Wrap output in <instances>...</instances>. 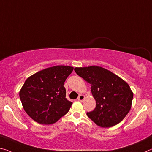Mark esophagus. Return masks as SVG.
Wrapping results in <instances>:
<instances>
[{
    "mask_svg": "<svg viewBox=\"0 0 152 152\" xmlns=\"http://www.w3.org/2000/svg\"><path fill=\"white\" fill-rule=\"evenodd\" d=\"M85 97L84 95H80L78 97V100L80 101V102H82V101H83L84 99H85Z\"/></svg>",
    "mask_w": 152,
    "mask_h": 152,
    "instance_id": "34e87169",
    "label": "esophagus"
}]
</instances>
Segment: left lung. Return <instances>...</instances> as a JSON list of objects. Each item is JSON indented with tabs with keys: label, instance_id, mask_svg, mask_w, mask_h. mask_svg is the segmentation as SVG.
<instances>
[{
	"label": "left lung",
	"instance_id": "obj_1",
	"mask_svg": "<svg viewBox=\"0 0 152 152\" xmlns=\"http://www.w3.org/2000/svg\"><path fill=\"white\" fill-rule=\"evenodd\" d=\"M74 71L91 85L96 107L86 115L103 128L114 126L131 108L133 98L129 85L112 72L99 66L75 67Z\"/></svg>",
	"mask_w": 152,
	"mask_h": 152
}]
</instances>
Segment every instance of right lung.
Here are the masks:
<instances>
[{"label": "right lung", "instance_id": "right-lung-1", "mask_svg": "<svg viewBox=\"0 0 152 152\" xmlns=\"http://www.w3.org/2000/svg\"><path fill=\"white\" fill-rule=\"evenodd\" d=\"M74 67L57 66L39 71L27 78L20 91L25 112L41 124H51L66 115L72 102L66 99L64 82Z\"/></svg>", "mask_w": 152, "mask_h": 152}]
</instances>
